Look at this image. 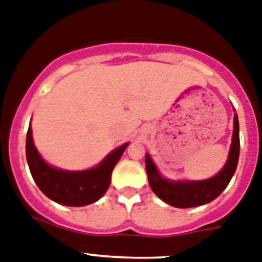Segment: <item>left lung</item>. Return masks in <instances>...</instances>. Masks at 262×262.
<instances>
[{
	"label": "left lung",
	"instance_id": "obj_1",
	"mask_svg": "<svg viewBox=\"0 0 262 262\" xmlns=\"http://www.w3.org/2000/svg\"><path fill=\"white\" fill-rule=\"evenodd\" d=\"M238 155H240V134H238V118L236 114L231 151L224 168L217 175L200 182H172L162 178L156 165L154 164L152 159L149 158V155H146V169L149 187L155 192V195H158V198L172 207L191 208L207 204L214 200L227 188L234 171L237 168Z\"/></svg>",
	"mask_w": 262,
	"mask_h": 262
}]
</instances>
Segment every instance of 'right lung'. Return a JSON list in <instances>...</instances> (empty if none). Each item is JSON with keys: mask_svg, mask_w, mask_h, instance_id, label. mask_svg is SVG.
<instances>
[{"mask_svg": "<svg viewBox=\"0 0 262 262\" xmlns=\"http://www.w3.org/2000/svg\"><path fill=\"white\" fill-rule=\"evenodd\" d=\"M128 143L114 149L99 165L86 171H63L45 162L33 142L31 128L26 136V159L38 188L55 203L69 207H83L95 203L106 193L111 173Z\"/></svg>", "mask_w": 262, "mask_h": 262, "instance_id": "right-lung-1", "label": "right lung"}]
</instances>
